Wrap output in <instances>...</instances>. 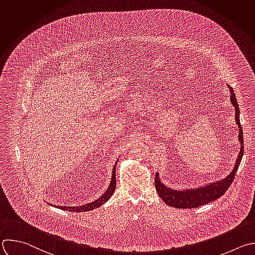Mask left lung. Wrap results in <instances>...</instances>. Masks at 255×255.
<instances>
[{
  "label": "left lung",
  "mask_w": 255,
  "mask_h": 255,
  "mask_svg": "<svg viewBox=\"0 0 255 255\" xmlns=\"http://www.w3.org/2000/svg\"><path fill=\"white\" fill-rule=\"evenodd\" d=\"M227 87L229 88V91L231 94L230 102L235 109V122L239 130L238 141L240 143V151H239V154L237 155V159L235 161L234 167L231 170V172L222 179L215 180L201 186L189 187L184 189L169 188L160 180L159 172H157L155 175V188L160 198H162V200L168 206H171L178 209H182V208L189 209V208H195V207L207 204L211 201L216 200L220 196H222L226 192V190L228 189V187L230 186V184L234 179L238 166L240 165V162L243 156V132H242V127L240 125V120H239V113H240L239 107L236 101L234 91L229 85H227Z\"/></svg>",
  "instance_id": "1"
}]
</instances>
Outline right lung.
<instances>
[{
    "label": "right lung",
    "mask_w": 255,
    "mask_h": 255,
    "mask_svg": "<svg viewBox=\"0 0 255 255\" xmlns=\"http://www.w3.org/2000/svg\"><path fill=\"white\" fill-rule=\"evenodd\" d=\"M118 160L119 159H117V161H116V163H115V165H114V167L112 169L111 181H110V184H109L107 190L98 199H96V200H94L92 202L86 203V204L80 205V206H58V205H55V207L60 208L62 210H69L71 212H86V211L94 210L95 208H98L101 205H103L106 201L109 200V198L112 196V194L114 193L115 188H116V165L118 163Z\"/></svg>",
    "instance_id": "add662e5"
}]
</instances>
